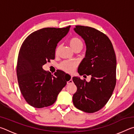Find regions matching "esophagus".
<instances>
[{
    "instance_id": "esophagus-1",
    "label": "esophagus",
    "mask_w": 134,
    "mask_h": 134,
    "mask_svg": "<svg viewBox=\"0 0 134 134\" xmlns=\"http://www.w3.org/2000/svg\"><path fill=\"white\" fill-rule=\"evenodd\" d=\"M72 76H71V79H70V80H69L67 82V85H69V84H70V83H72Z\"/></svg>"
}]
</instances>
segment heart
I'll use <instances>...</instances> for the list:
<instances>
[{"label": "heart", "instance_id": "heart-1", "mask_svg": "<svg viewBox=\"0 0 134 134\" xmlns=\"http://www.w3.org/2000/svg\"><path fill=\"white\" fill-rule=\"evenodd\" d=\"M69 44L73 50L76 49L81 48L83 47V42L82 40L78 37H72L69 41ZM58 51V48L56 49V53ZM77 66V63L73 61H64L62 63H60L58 65L59 69L63 70V71L71 73L74 71L76 67Z\"/></svg>", "mask_w": 134, "mask_h": 134}]
</instances>
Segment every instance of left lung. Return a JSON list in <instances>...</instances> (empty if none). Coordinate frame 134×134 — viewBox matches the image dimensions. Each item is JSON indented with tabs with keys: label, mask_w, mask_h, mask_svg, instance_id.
Listing matches in <instances>:
<instances>
[{
	"label": "left lung",
	"mask_w": 134,
	"mask_h": 134,
	"mask_svg": "<svg viewBox=\"0 0 134 134\" xmlns=\"http://www.w3.org/2000/svg\"><path fill=\"white\" fill-rule=\"evenodd\" d=\"M85 40V57L78 68L80 75L92 76L89 82L73 77L77 90L72 96L74 105L87 113H94L105 106L116 85V59L110 40L105 34L89 26L74 28Z\"/></svg>",
	"instance_id": "obj_1"
}]
</instances>
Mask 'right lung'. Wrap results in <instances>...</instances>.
I'll return each instance as SVG.
<instances>
[{
	"label": "right lung",
	"instance_id": "1",
	"mask_svg": "<svg viewBox=\"0 0 134 134\" xmlns=\"http://www.w3.org/2000/svg\"><path fill=\"white\" fill-rule=\"evenodd\" d=\"M70 26L39 29L22 43L18 57V81L25 100L33 107L52 105L66 85L64 71L57 70L54 76L43 70L42 66L55 58L57 45L67 34Z\"/></svg>",
	"mask_w": 134,
	"mask_h": 134
}]
</instances>
